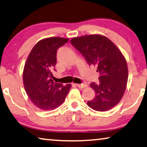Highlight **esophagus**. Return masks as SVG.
<instances>
[{
    "mask_svg": "<svg viewBox=\"0 0 147 147\" xmlns=\"http://www.w3.org/2000/svg\"><path fill=\"white\" fill-rule=\"evenodd\" d=\"M76 85L79 88H84L87 86V84L86 83H82V84H76Z\"/></svg>",
    "mask_w": 147,
    "mask_h": 147,
    "instance_id": "esophagus-1",
    "label": "esophagus"
}]
</instances>
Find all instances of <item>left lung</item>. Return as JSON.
Wrapping results in <instances>:
<instances>
[{"label": "left lung", "instance_id": "left-lung-1", "mask_svg": "<svg viewBox=\"0 0 147 147\" xmlns=\"http://www.w3.org/2000/svg\"><path fill=\"white\" fill-rule=\"evenodd\" d=\"M71 43L100 74V82L90 84L96 95L87 102L88 106L98 111L113 108L121 100L128 79L127 64L121 52L112 41L101 35L74 38Z\"/></svg>", "mask_w": 147, "mask_h": 147}]
</instances>
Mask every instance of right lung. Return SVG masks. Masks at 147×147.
<instances>
[{
    "mask_svg": "<svg viewBox=\"0 0 147 147\" xmlns=\"http://www.w3.org/2000/svg\"><path fill=\"white\" fill-rule=\"evenodd\" d=\"M69 39L57 37L41 39L26 60L23 71L25 90L33 104L42 110L58 108L71 88V84L63 86L51 78L57 63V50Z\"/></svg>",
    "mask_w": 147,
    "mask_h": 147,
    "instance_id": "obj_1",
    "label": "right lung"
}]
</instances>
